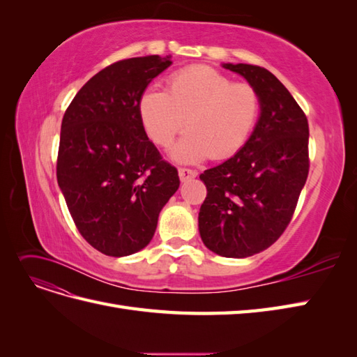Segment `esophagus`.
I'll use <instances>...</instances> for the list:
<instances>
[{
  "label": "esophagus",
  "mask_w": 357,
  "mask_h": 357,
  "mask_svg": "<svg viewBox=\"0 0 357 357\" xmlns=\"http://www.w3.org/2000/svg\"><path fill=\"white\" fill-rule=\"evenodd\" d=\"M178 176L181 181H188L190 178H195L198 176V172L195 169H189V168H180L178 169Z\"/></svg>",
  "instance_id": "obj_1"
}]
</instances>
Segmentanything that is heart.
<instances>
[{"mask_svg": "<svg viewBox=\"0 0 357 357\" xmlns=\"http://www.w3.org/2000/svg\"><path fill=\"white\" fill-rule=\"evenodd\" d=\"M261 104L253 84L234 82L207 66H195L171 74L167 92L146 89L138 100V114L150 139L164 149L172 144L188 121L189 131L176 144L172 158L197 164L238 152L253 132Z\"/></svg>", "mask_w": 357, "mask_h": 357, "instance_id": "heart-1", "label": "heart"}]
</instances>
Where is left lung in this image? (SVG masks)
<instances>
[{
    "label": "left lung",
    "mask_w": 357,
    "mask_h": 357,
    "mask_svg": "<svg viewBox=\"0 0 357 357\" xmlns=\"http://www.w3.org/2000/svg\"><path fill=\"white\" fill-rule=\"evenodd\" d=\"M261 95V116L247 143L223 164L205 169L198 223L204 244L225 257H247L273 245L295 213L308 169V121L273 73L250 63H223Z\"/></svg>",
    "instance_id": "left-lung-1"
}]
</instances>
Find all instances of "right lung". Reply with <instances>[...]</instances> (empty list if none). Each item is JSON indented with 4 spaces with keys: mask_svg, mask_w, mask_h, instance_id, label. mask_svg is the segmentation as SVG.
Segmentation results:
<instances>
[{
    "mask_svg": "<svg viewBox=\"0 0 357 357\" xmlns=\"http://www.w3.org/2000/svg\"><path fill=\"white\" fill-rule=\"evenodd\" d=\"M171 63L159 55L117 61L86 82L63 114L58 185L83 238L107 256L144 248L180 186L138 114L139 96Z\"/></svg>",
    "mask_w": 357,
    "mask_h": 357,
    "instance_id": "add662e5",
    "label": "right lung"
}]
</instances>
